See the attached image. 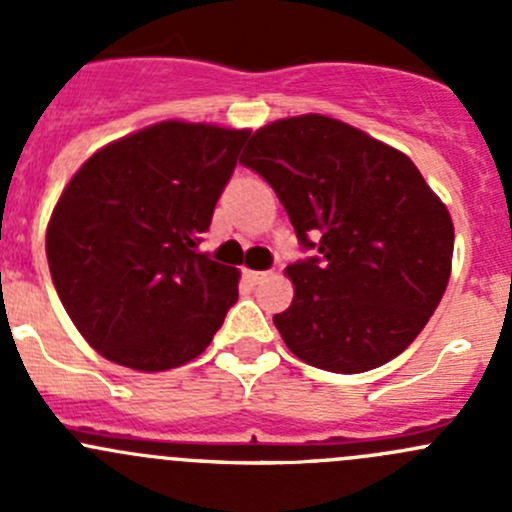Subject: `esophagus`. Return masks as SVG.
Here are the masks:
<instances>
[{"label":"esophagus","mask_w":512,"mask_h":512,"mask_svg":"<svg viewBox=\"0 0 512 512\" xmlns=\"http://www.w3.org/2000/svg\"><path fill=\"white\" fill-rule=\"evenodd\" d=\"M245 277L252 282V285H257V282H262L265 277H270V272H260V270H245Z\"/></svg>","instance_id":"1"}]
</instances>
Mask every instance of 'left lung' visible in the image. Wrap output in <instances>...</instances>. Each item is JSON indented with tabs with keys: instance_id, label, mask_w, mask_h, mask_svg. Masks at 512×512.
I'll return each mask as SVG.
<instances>
[{
	"instance_id": "1",
	"label": "left lung",
	"mask_w": 512,
	"mask_h": 512,
	"mask_svg": "<svg viewBox=\"0 0 512 512\" xmlns=\"http://www.w3.org/2000/svg\"><path fill=\"white\" fill-rule=\"evenodd\" d=\"M247 168L275 188L294 232L319 257L287 267L294 299L275 314L297 359L361 374L421 334L448 287L453 220L414 160L322 116L252 133Z\"/></svg>"
}]
</instances>
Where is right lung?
Segmentation results:
<instances>
[{
	"instance_id": "add662e5",
	"label": "right lung",
	"mask_w": 512,
	"mask_h": 512,
	"mask_svg": "<svg viewBox=\"0 0 512 512\" xmlns=\"http://www.w3.org/2000/svg\"><path fill=\"white\" fill-rule=\"evenodd\" d=\"M247 128L160 121L118 138L66 183L46 260L81 337L113 364L168 371L208 349L240 270L198 252Z\"/></svg>"
}]
</instances>
